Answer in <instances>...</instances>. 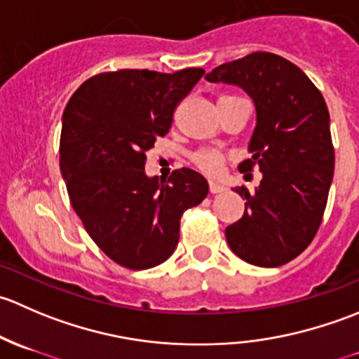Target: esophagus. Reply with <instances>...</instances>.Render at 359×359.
<instances>
[{"instance_id":"esophagus-1","label":"esophagus","mask_w":359,"mask_h":359,"mask_svg":"<svg viewBox=\"0 0 359 359\" xmlns=\"http://www.w3.org/2000/svg\"><path fill=\"white\" fill-rule=\"evenodd\" d=\"M227 187L226 186H220L217 182H210V193L212 194H219V193H226Z\"/></svg>"}]
</instances>
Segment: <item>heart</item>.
I'll list each match as a JSON object with an SVG mask.
<instances>
[{"label": "heart", "mask_w": 359, "mask_h": 359, "mask_svg": "<svg viewBox=\"0 0 359 359\" xmlns=\"http://www.w3.org/2000/svg\"><path fill=\"white\" fill-rule=\"evenodd\" d=\"M233 97V95H224ZM194 165L201 170V172L208 173V175H217L222 170L224 163H226V154L220 153L217 149H201L194 153L193 156Z\"/></svg>", "instance_id": "b5f03b06"}]
</instances>
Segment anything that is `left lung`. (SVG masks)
<instances>
[{
	"label": "left lung",
	"instance_id": "1",
	"mask_svg": "<svg viewBox=\"0 0 359 359\" xmlns=\"http://www.w3.org/2000/svg\"><path fill=\"white\" fill-rule=\"evenodd\" d=\"M206 79L241 86L257 111L252 158L238 170L259 168L262 180L253 194L236 187L247 203L226 227L227 243L253 266H283L309 247L327 208L335 165L327 102L295 64L269 52L222 64Z\"/></svg>",
	"mask_w": 359,
	"mask_h": 359
}]
</instances>
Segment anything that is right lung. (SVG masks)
I'll use <instances>...</instances> for the list:
<instances>
[{
    "label": "right lung",
    "instance_id": "right-lung-1",
    "mask_svg": "<svg viewBox=\"0 0 359 359\" xmlns=\"http://www.w3.org/2000/svg\"><path fill=\"white\" fill-rule=\"evenodd\" d=\"M205 71L173 74L119 69L86 79L69 99L60 135L62 172L86 233L126 269L165 262L179 243L180 217L208 194L191 168L146 175V153L168 133L173 112Z\"/></svg>",
    "mask_w": 359,
    "mask_h": 359
}]
</instances>
